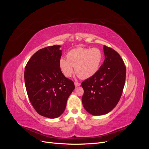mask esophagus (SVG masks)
I'll return each mask as SVG.
<instances>
[{"mask_svg": "<svg viewBox=\"0 0 149 149\" xmlns=\"http://www.w3.org/2000/svg\"><path fill=\"white\" fill-rule=\"evenodd\" d=\"M74 85H75V86L76 87H77V86H79L80 85V83H78V82H74Z\"/></svg>", "mask_w": 149, "mask_h": 149, "instance_id": "1", "label": "esophagus"}]
</instances>
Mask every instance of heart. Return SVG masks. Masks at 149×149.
Returning a JSON list of instances; mask_svg holds the SVG:
<instances>
[{"instance_id": "1", "label": "heart", "mask_w": 149, "mask_h": 149, "mask_svg": "<svg viewBox=\"0 0 149 149\" xmlns=\"http://www.w3.org/2000/svg\"><path fill=\"white\" fill-rule=\"evenodd\" d=\"M102 57L101 50L97 48H76L68 52L67 60L61 58L60 68L65 76L70 77L73 73V67H75V72L79 77L89 78L97 73Z\"/></svg>"}]
</instances>
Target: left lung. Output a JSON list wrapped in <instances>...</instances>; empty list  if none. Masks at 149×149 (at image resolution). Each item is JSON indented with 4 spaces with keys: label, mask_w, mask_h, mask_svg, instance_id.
<instances>
[{
    "label": "left lung",
    "mask_w": 149,
    "mask_h": 149,
    "mask_svg": "<svg viewBox=\"0 0 149 149\" xmlns=\"http://www.w3.org/2000/svg\"><path fill=\"white\" fill-rule=\"evenodd\" d=\"M105 60L97 73L82 82V102L94 116L106 114L119 101L125 84L126 68L119 54L104 45Z\"/></svg>",
    "instance_id": "1"
}]
</instances>
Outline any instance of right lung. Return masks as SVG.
<instances>
[{"mask_svg":"<svg viewBox=\"0 0 149 149\" xmlns=\"http://www.w3.org/2000/svg\"><path fill=\"white\" fill-rule=\"evenodd\" d=\"M60 45L39 49L30 58L24 72L29 100L38 114L56 118L64 112L68 98L75 88L60 68Z\"/></svg>","mask_w":149,"mask_h":149,"instance_id":"1","label":"right lung"}]
</instances>
